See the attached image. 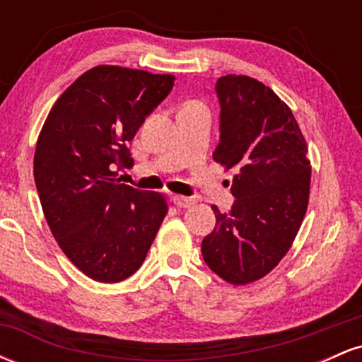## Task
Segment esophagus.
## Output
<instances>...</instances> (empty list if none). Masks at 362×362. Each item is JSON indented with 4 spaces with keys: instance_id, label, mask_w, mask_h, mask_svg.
I'll list each match as a JSON object with an SVG mask.
<instances>
[{
    "instance_id": "34e87169",
    "label": "esophagus",
    "mask_w": 362,
    "mask_h": 362,
    "mask_svg": "<svg viewBox=\"0 0 362 362\" xmlns=\"http://www.w3.org/2000/svg\"><path fill=\"white\" fill-rule=\"evenodd\" d=\"M172 201H173V204L178 207H192L195 204L194 197H185V195H180V194H173Z\"/></svg>"
}]
</instances>
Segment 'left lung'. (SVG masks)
Wrapping results in <instances>:
<instances>
[{"label":"left lung","instance_id":"1","mask_svg":"<svg viewBox=\"0 0 362 362\" xmlns=\"http://www.w3.org/2000/svg\"><path fill=\"white\" fill-rule=\"evenodd\" d=\"M221 117L214 161L235 168V204L216 214L202 257L230 284L259 281L296 238L310 199L308 146L293 112L264 83L226 74L216 83Z\"/></svg>","mask_w":362,"mask_h":362}]
</instances>
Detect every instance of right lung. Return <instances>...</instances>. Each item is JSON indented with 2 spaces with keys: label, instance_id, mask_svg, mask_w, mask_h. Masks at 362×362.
<instances>
[{
  "label": "right lung",
  "instance_id": "add662e5",
  "mask_svg": "<svg viewBox=\"0 0 362 362\" xmlns=\"http://www.w3.org/2000/svg\"><path fill=\"white\" fill-rule=\"evenodd\" d=\"M175 76L120 66L83 73L57 98L37 139L40 204L64 255L90 279L119 282L141 267L167 199L122 184L127 144L167 98Z\"/></svg>",
  "mask_w": 362,
  "mask_h": 362
}]
</instances>
